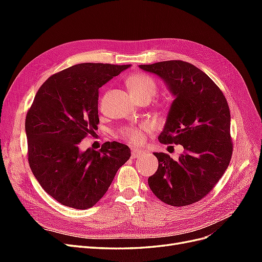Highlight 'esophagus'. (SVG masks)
I'll return each mask as SVG.
<instances>
[{"label":"esophagus","mask_w":262,"mask_h":262,"mask_svg":"<svg viewBox=\"0 0 262 262\" xmlns=\"http://www.w3.org/2000/svg\"><path fill=\"white\" fill-rule=\"evenodd\" d=\"M144 154H145V152H143V150H139V149H132V152H131L132 158H138Z\"/></svg>","instance_id":"1"}]
</instances>
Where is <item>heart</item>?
I'll list each match as a JSON object with an SVG mask.
<instances>
[{
  "instance_id": "1",
  "label": "heart",
  "mask_w": 262,
  "mask_h": 262,
  "mask_svg": "<svg viewBox=\"0 0 262 262\" xmlns=\"http://www.w3.org/2000/svg\"><path fill=\"white\" fill-rule=\"evenodd\" d=\"M128 87L132 96L136 99L149 98L156 94L157 87L155 82L146 74L136 73L131 75L128 81ZM146 125H142L140 128H125L122 132L123 137L133 145H140L144 142L143 130H147Z\"/></svg>"
}]
</instances>
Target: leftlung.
Wrapping results in <instances>:
<instances>
[{"label":"left lung","mask_w":262,"mask_h":262,"mask_svg":"<svg viewBox=\"0 0 262 262\" xmlns=\"http://www.w3.org/2000/svg\"><path fill=\"white\" fill-rule=\"evenodd\" d=\"M139 68L163 80L173 97L158 140L185 148L177 161L154 153L158 169L148 178V186L169 205L194 203L211 191L232 158L227 101L216 84L191 63L171 60Z\"/></svg>","instance_id":"1"}]
</instances>
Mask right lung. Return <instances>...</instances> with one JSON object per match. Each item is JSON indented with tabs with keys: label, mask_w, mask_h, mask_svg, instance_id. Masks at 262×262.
<instances>
[{
	"label": "right lung",
	"mask_w": 262,
	"mask_h": 262,
	"mask_svg": "<svg viewBox=\"0 0 262 262\" xmlns=\"http://www.w3.org/2000/svg\"><path fill=\"white\" fill-rule=\"evenodd\" d=\"M128 66L80 63L50 76L28 110L25 131L30 169L45 191L70 208H92L118 169L129 160L128 145L107 142L99 150L80 149L99 122V89Z\"/></svg>",
	"instance_id": "obj_1"
}]
</instances>
